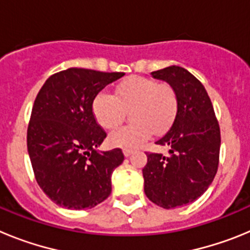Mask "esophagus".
Listing matches in <instances>:
<instances>
[{
    "mask_svg": "<svg viewBox=\"0 0 250 250\" xmlns=\"http://www.w3.org/2000/svg\"><path fill=\"white\" fill-rule=\"evenodd\" d=\"M123 152H124V155L127 158V156H130L132 154V150L131 149H124Z\"/></svg>",
    "mask_w": 250,
    "mask_h": 250,
    "instance_id": "esophagus-1",
    "label": "esophagus"
}]
</instances>
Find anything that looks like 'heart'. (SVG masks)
<instances>
[{
	"label": "heart",
	"mask_w": 250,
	"mask_h": 250,
	"mask_svg": "<svg viewBox=\"0 0 250 250\" xmlns=\"http://www.w3.org/2000/svg\"><path fill=\"white\" fill-rule=\"evenodd\" d=\"M132 124L115 130L109 135L110 144L120 147H136L151 136L171 126L178 112V96L170 85L152 79L132 76L119 83L115 95L100 91L92 101V114L104 129L120 125L125 110H130Z\"/></svg>",
	"instance_id": "heart-1"
}]
</instances>
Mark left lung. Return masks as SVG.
Segmentation results:
<instances>
[{
    "label": "left lung",
    "mask_w": 250,
    "mask_h": 250,
    "mask_svg": "<svg viewBox=\"0 0 250 250\" xmlns=\"http://www.w3.org/2000/svg\"><path fill=\"white\" fill-rule=\"evenodd\" d=\"M167 81L178 96L173 125L156 141L169 155L147 152L143 169L146 196L164 209L183 207L203 195L219 165L220 129L203 83L180 66L151 72Z\"/></svg>",
    "instance_id": "1"
}]
</instances>
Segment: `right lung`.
Here are the masks:
<instances>
[{
  "label": "right lung",
  "instance_id": "add662e5",
  "mask_svg": "<svg viewBox=\"0 0 250 250\" xmlns=\"http://www.w3.org/2000/svg\"><path fill=\"white\" fill-rule=\"evenodd\" d=\"M124 72L71 67L46 80L35 100L27 150L37 184L57 205L94 208L111 194L121 149L100 151L106 132L92 114L94 98Z\"/></svg>",
  "mask_w": 250,
  "mask_h": 250
}]
</instances>
